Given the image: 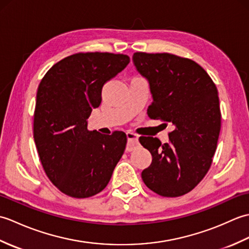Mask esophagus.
Here are the masks:
<instances>
[{
	"instance_id": "34e87169",
	"label": "esophagus",
	"mask_w": 249,
	"mask_h": 249,
	"mask_svg": "<svg viewBox=\"0 0 249 249\" xmlns=\"http://www.w3.org/2000/svg\"><path fill=\"white\" fill-rule=\"evenodd\" d=\"M126 137H127V150L133 151L136 146L139 144V136L133 133V131H127L126 133Z\"/></svg>"
}]
</instances>
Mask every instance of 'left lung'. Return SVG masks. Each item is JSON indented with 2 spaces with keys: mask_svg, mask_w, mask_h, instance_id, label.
I'll return each mask as SVG.
<instances>
[{
  "mask_svg": "<svg viewBox=\"0 0 249 249\" xmlns=\"http://www.w3.org/2000/svg\"><path fill=\"white\" fill-rule=\"evenodd\" d=\"M133 63L149 82V118L173 126L169 143L139 138L152 155L141 178L162 197H179L197 186L212 163L221 121L217 89L202 67L185 57L136 52Z\"/></svg>",
  "mask_w": 249,
  "mask_h": 249,
  "instance_id": "8db88e82",
  "label": "left lung"
}]
</instances>
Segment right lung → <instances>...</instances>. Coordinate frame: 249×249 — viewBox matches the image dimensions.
I'll return each mask as SVG.
<instances>
[{"mask_svg": "<svg viewBox=\"0 0 249 249\" xmlns=\"http://www.w3.org/2000/svg\"><path fill=\"white\" fill-rule=\"evenodd\" d=\"M128 63L125 54L76 53L57 62L39 83L34 112L37 151L47 177L72 198L102 192L123 155L125 133L89 131L88 119L102 103L104 84Z\"/></svg>", "mask_w": 249, "mask_h": 249, "instance_id": "add662e5", "label": "right lung"}]
</instances>
